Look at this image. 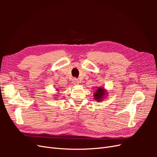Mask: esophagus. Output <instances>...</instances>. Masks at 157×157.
Instances as JSON below:
<instances>
[{"mask_svg": "<svg viewBox=\"0 0 157 157\" xmlns=\"http://www.w3.org/2000/svg\"><path fill=\"white\" fill-rule=\"evenodd\" d=\"M73 83L74 85H77V84H79V81L78 80V79L75 78L73 79Z\"/></svg>", "mask_w": 157, "mask_h": 157, "instance_id": "obj_1", "label": "esophagus"}]
</instances>
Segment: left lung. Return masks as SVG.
<instances>
[{
  "mask_svg": "<svg viewBox=\"0 0 157 157\" xmlns=\"http://www.w3.org/2000/svg\"><path fill=\"white\" fill-rule=\"evenodd\" d=\"M106 92H107L106 90L103 88H101V87L98 88L94 94L95 100H96L97 101H102L103 98H105V96H107Z\"/></svg>",
  "mask_w": 157,
  "mask_h": 157,
  "instance_id": "8db88e82",
  "label": "left lung"
}]
</instances>
